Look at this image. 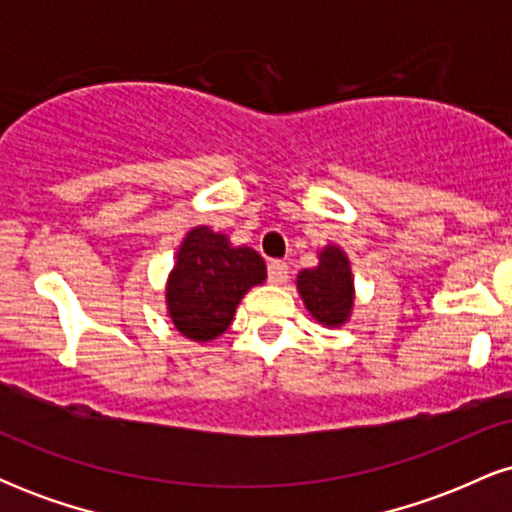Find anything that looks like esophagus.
Segmentation results:
<instances>
[{
    "label": "esophagus",
    "mask_w": 512,
    "mask_h": 512,
    "mask_svg": "<svg viewBox=\"0 0 512 512\" xmlns=\"http://www.w3.org/2000/svg\"><path fill=\"white\" fill-rule=\"evenodd\" d=\"M267 279L272 281L274 286H284L286 281H289V264L281 262V260L269 262V267H267Z\"/></svg>",
    "instance_id": "34e87169"
}]
</instances>
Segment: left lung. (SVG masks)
Segmentation results:
<instances>
[{
	"label": "left lung",
	"instance_id": "obj_1",
	"mask_svg": "<svg viewBox=\"0 0 512 512\" xmlns=\"http://www.w3.org/2000/svg\"><path fill=\"white\" fill-rule=\"evenodd\" d=\"M298 291L315 320L330 327L342 325L354 301L349 262L344 252L339 248L322 250L320 264L298 274Z\"/></svg>",
	"mask_w": 512,
	"mask_h": 512
}]
</instances>
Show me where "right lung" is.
Masks as SVG:
<instances>
[{
    "label": "right lung",
    "instance_id": "add662e5",
    "mask_svg": "<svg viewBox=\"0 0 512 512\" xmlns=\"http://www.w3.org/2000/svg\"><path fill=\"white\" fill-rule=\"evenodd\" d=\"M267 276L264 260L250 248H231L226 236L199 226L180 245L178 264L168 281V310L173 325L209 342L231 325L240 298Z\"/></svg>",
    "mask_w": 512,
    "mask_h": 512
}]
</instances>
